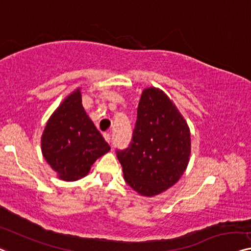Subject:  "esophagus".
<instances>
[{"mask_svg":"<svg viewBox=\"0 0 251 251\" xmlns=\"http://www.w3.org/2000/svg\"><path fill=\"white\" fill-rule=\"evenodd\" d=\"M103 137H104V140H106V142H108V143L110 144V140H111V137H110V135L108 133H106V134H103Z\"/></svg>","mask_w":251,"mask_h":251,"instance_id":"obj_1","label":"esophagus"}]
</instances>
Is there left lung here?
Instances as JSON below:
<instances>
[{
    "mask_svg": "<svg viewBox=\"0 0 251 251\" xmlns=\"http://www.w3.org/2000/svg\"><path fill=\"white\" fill-rule=\"evenodd\" d=\"M190 130L162 90H143L129 147L119 151L125 181L140 195L152 197L173 187L187 169Z\"/></svg>",
    "mask_w": 251,
    "mask_h": 251,
    "instance_id": "obj_1",
    "label": "left lung"
}]
</instances>
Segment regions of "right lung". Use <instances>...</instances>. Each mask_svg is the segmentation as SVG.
<instances>
[{"label": "right lung", "mask_w": 251, "mask_h": 251, "mask_svg": "<svg viewBox=\"0 0 251 251\" xmlns=\"http://www.w3.org/2000/svg\"><path fill=\"white\" fill-rule=\"evenodd\" d=\"M110 147L82 106L81 88L66 97L48 119L42 135V152L57 177L75 181Z\"/></svg>", "instance_id": "obj_1"}]
</instances>
